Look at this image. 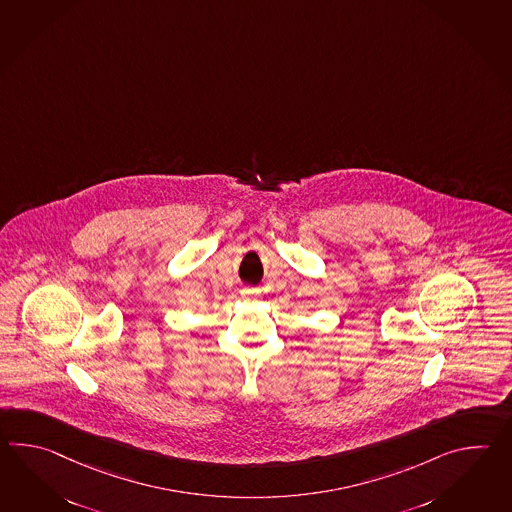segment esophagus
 <instances>
[{"instance_id": "obj_1", "label": "esophagus", "mask_w": 512, "mask_h": 512, "mask_svg": "<svg viewBox=\"0 0 512 512\" xmlns=\"http://www.w3.org/2000/svg\"><path fill=\"white\" fill-rule=\"evenodd\" d=\"M242 296L250 297V299H257V297L261 296V288L246 286V288H242Z\"/></svg>"}]
</instances>
